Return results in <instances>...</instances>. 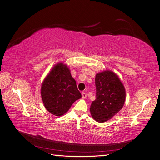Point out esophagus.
<instances>
[{
	"mask_svg": "<svg viewBox=\"0 0 160 160\" xmlns=\"http://www.w3.org/2000/svg\"><path fill=\"white\" fill-rule=\"evenodd\" d=\"M86 97H87V94L85 93V92H83V93H82V98L85 99Z\"/></svg>",
	"mask_w": 160,
	"mask_h": 160,
	"instance_id": "obj_1",
	"label": "esophagus"
}]
</instances>
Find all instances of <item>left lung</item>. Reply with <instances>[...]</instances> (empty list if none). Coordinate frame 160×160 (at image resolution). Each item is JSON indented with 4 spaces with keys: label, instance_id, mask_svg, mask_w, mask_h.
I'll list each match as a JSON object with an SVG mask.
<instances>
[{
    "label": "left lung",
    "instance_id": "8db88e82",
    "mask_svg": "<svg viewBox=\"0 0 160 160\" xmlns=\"http://www.w3.org/2000/svg\"><path fill=\"white\" fill-rule=\"evenodd\" d=\"M95 87L96 99L91 105V114L97 122H105L122 109L125 90L117 75L110 71L96 75Z\"/></svg>",
    "mask_w": 160,
    "mask_h": 160
}]
</instances>
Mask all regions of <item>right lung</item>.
<instances>
[{
  "label": "right lung",
  "mask_w": 160,
  "mask_h": 160,
  "mask_svg": "<svg viewBox=\"0 0 160 160\" xmlns=\"http://www.w3.org/2000/svg\"><path fill=\"white\" fill-rule=\"evenodd\" d=\"M41 97L46 109L56 116H61L72 104L81 98L70 70L61 62L56 65L41 86Z\"/></svg>",
  "instance_id": "obj_1"
}]
</instances>
